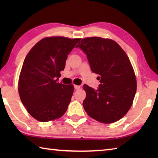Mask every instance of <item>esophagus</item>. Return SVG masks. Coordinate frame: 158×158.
<instances>
[{"instance_id":"esophagus-1","label":"esophagus","mask_w":158,"mask_h":158,"mask_svg":"<svg viewBox=\"0 0 158 158\" xmlns=\"http://www.w3.org/2000/svg\"><path fill=\"white\" fill-rule=\"evenodd\" d=\"M74 87H75V89H79L81 87H80V85H74Z\"/></svg>"}]
</instances>
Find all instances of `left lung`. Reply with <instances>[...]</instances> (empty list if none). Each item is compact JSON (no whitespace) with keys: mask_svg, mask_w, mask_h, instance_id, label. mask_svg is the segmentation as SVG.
Returning a JSON list of instances; mask_svg holds the SVG:
<instances>
[{"mask_svg":"<svg viewBox=\"0 0 158 158\" xmlns=\"http://www.w3.org/2000/svg\"><path fill=\"white\" fill-rule=\"evenodd\" d=\"M76 48L86 53L100 83L97 90L83 85L85 112L103 123L122 119L132 106L136 91L135 70L126 52L113 40L96 36L82 39Z\"/></svg>","mask_w":158,"mask_h":158,"instance_id":"obj_1","label":"left lung"}]
</instances>
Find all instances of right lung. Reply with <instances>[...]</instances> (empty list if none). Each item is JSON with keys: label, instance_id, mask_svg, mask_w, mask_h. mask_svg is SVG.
<instances>
[{"label": "right lung", "instance_id": "right-lung-1", "mask_svg": "<svg viewBox=\"0 0 158 158\" xmlns=\"http://www.w3.org/2000/svg\"><path fill=\"white\" fill-rule=\"evenodd\" d=\"M80 39L48 36L30 50L18 81L20 99L32 117L41 122L61 117L74 92L73 84L58 82L69 53Z\"/></svg>", "mask_w": 158, "mask_h": 158}]
</instances>
